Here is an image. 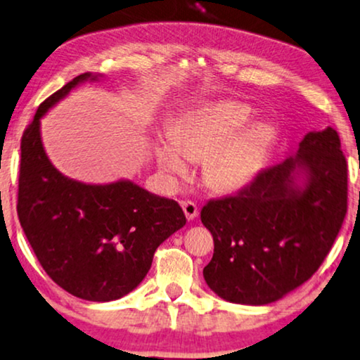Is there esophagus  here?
<instances>
[{
	"mask_svg": "<svg viewBox=\"0 0 360 360\" xmlns=\"http://www.w3.org/2000/svg\"><path fill=\"white\" fill-rule=\"evenodd\" d=\"M181 206H183V211H184L186 217H188L189 221H193V219H195V217H198L199 207L194 201H181Z\"/></svg>",
	"mask_w": 360,
	"mask_h": 360,
	"instance_id": "1",
	"label": "esophagus"
}]
</instances>
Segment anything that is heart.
Returning <instances> with one entry per match:
<instances>
[{
	"mask_svg": "<svg viewBox=\"0 0 360 360\" xmlns=\"http://www.w3.org/2000/svg\"><path fill=\"white\" fill-rule=\"evenodd\" d=\"M251 109L236 101H214L184 112L171 127L169 144L158 149L162 169L174 177L188 174V165L204 162V183L217 193H233L256 176L269 144L271 131L264 124L243 129Z\"/></svg>",
	"mask_w": 360,
	"mask_h": 360,
	"instance_id": "obj_1",
	"label": "heart"
}]
</instances>
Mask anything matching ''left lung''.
<instances>
[{"label": "left lung", "instance_id": "obj_1", "mask_svg": "<svg viewBox=\"0 0 360 360\" xmlns=\"http://www.w3.org/2000/svg\"><path fill=\"white\" fill-rule=\"evenodd\" d=\"M345 212L347 161L338 131L307 133L294 158L201 209L214 239L204 279L229 302H274L319 269Z\"/></svg>", "mask_w": 360, "mask_h": 360}]
</instances>
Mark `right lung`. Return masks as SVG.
<instances>
[{"mask_svg":"<svg viewBox=\"0 0 360 360\" xmlns=\"http://www.w3.org/2000/svg\"><path fill=\"white\" fill-rule=\"evenodd\" d=\"M76 76L39 104L21 138L18 217L44 272L84 301L131 292L151 269L159 244L186 224L172 199L129 181L91 186L68 179L44 153L39 120L76 84Z\"/></svg>","mask_w":360,"mask_h":360,"instance_id":"right-lung-1","label":"right lung"}]
</instances>
